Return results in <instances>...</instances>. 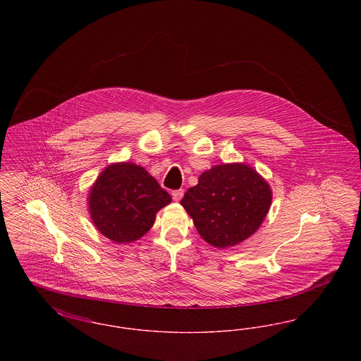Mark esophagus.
I'll use <instances>...</instances> for the list:
<instances>
[{
  "label": "esophagus",
  "instance_id": "obj_1",
  "mask_svg": "<svg viewBox=\"0 0 361 361\" xmlns=\"http://www.w3.org/2000/svg\"><path fill=\"white\" fill-rule=\"evenodd\" d=\"M173 200L174 202H180L184 196V189H177V190H173L172 192Z\"/></svg>",
  "mask_w": 361,
  "mask_h": 361
}]
</instances>
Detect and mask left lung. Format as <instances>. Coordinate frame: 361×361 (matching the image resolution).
I'll list each match as a JSON object with an SVG mask.
<instances>
[{
	"label": "left lung",
	"mask_w": 361,
	"mask_h": 361,
	"mask_svg": "<svg viewBox=\"0 0 361 361\" xmlns=\"http://www.w3.org/2000/svg\"><path fill=\"white\" fill-rule=\"evenodd\" d=\"M272 203L269 184L252 166L224 164L202 173L197 185L181 200L193 224L209 245L226 249L258 230Z\"/></svg>",
	"instance_id": "8db88e82"
}]
</instances>
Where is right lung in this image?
I'll return each instance as SVG.
<instances>
[{"mask_svg": "<svg viewBox=\"0 0 361 361\" xmlns=\"http://www.w3.org/2000/svg\"><path fill=\"white\" fill-rule=\"evenodd\" d=\"M172 202L147 171L131 162L106 166L87 196L90 218L108 240L128 243L143 237L155 214Z\"/></svg>", "mask_w": 361, "mask_h": 361, "instance_id": "1", "label": "right lung"}]
</instances>
